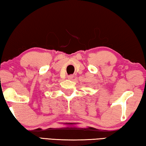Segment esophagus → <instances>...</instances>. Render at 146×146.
Masks as SVG:
<instances>
[{"label":"esophagus","instance_id":"esophagus-1","mask_svg":"<svg viewBox=\"0 0 146 146\" xmlns=\"http://www.w3.org/2000/svg\"><path fill=\"white\" fill-rule=\"evenodd\" d=\"M73 78H74L73 75H69V76H68V77H67V78H68V80H72Z\"/></svg>","mask_w":146,"mask_h":146}]
</instances>
